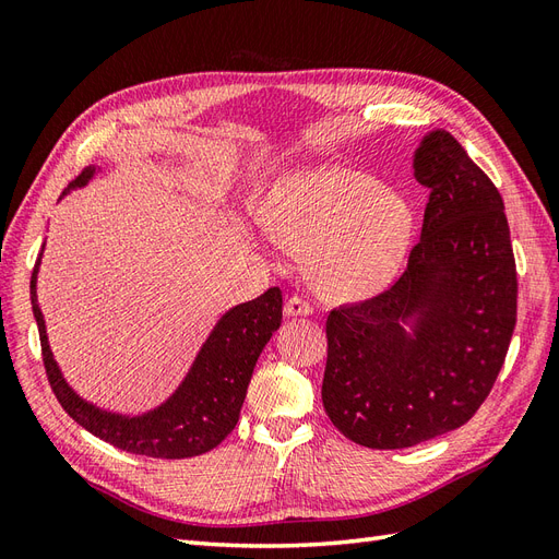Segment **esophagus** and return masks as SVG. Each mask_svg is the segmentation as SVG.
<instances>
[{"instance_id": "1", "label": "esophagus", "mask_w": 559, "mask_h": 559, "mask_svg": "<svg viewBox=\"0 0 559 559\" xmlns=\"http://www.w3.org/2000/svg\"><path fill=\"white\" fill-rule=\"evenodd\" d=\"M284 314L286 317H308V314H312L310 300L298 296V294L289 296V298H286V302H284Z\"/></svg>"}]
</instances>
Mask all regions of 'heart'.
<instances>
[{
	"instance_id": "heart-1",
	"label": "heart",
	"mask_w": 559,
	"mask_h": 559,
	"mask_svg": "<svg viewBox=\"0 0 559 559\" xmlns=\"http://www.w3.org/2000/svg\"><path fill=\"white\" fill-rule=\"evenodd\" d=\"M265 218L280 245L310 253L314 284L335 298L380 292L413 235L411 202L349 167H314L282 179L265 202Z\"/></svg>"
}]
</instances>
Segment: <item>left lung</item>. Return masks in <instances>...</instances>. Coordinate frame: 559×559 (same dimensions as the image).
Segmentation results:
<instances>
[{"mask_svg":"<svg viewBox=\"0 0 559 559\" xmlns=\"http://www.w3.org/2000/svg\"><path fill=\"white\" fill-rule=\"evenodd\" d=\"M415 177L429 200L408 265L326 319L324 411L373 450L466 425L492 392L518 317L511 230L492 179L443 130L417 148ZM403 323L416 324L413 336Z\"/></svg>","mask_w":559,"mask_h":559,"instance_id":"left-lung-1","label":"left lung"}]
</instances>
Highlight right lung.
Returning <instances> with one entry per match:
<instances>
[{"label": "right lung", "instance_id": "1", "mask_svg": "<svg viewBox=\"0 0 559 559\" xmlns=\"http://www.w3.org/2000/svg\"><path fill=\"white\" fill-rule=\"evenodd\" d=\"M93 173L95 167L83 170L70 181L67 191L86 183ZM37 265L32 273L29 296L32 312H35L39 326L46 378L64 413L76 425L118 450L156 456V460H183V456L210 452L235 429L253 366H257L270 335L282 324V292L277 286L222 317L207 343L202 345L189 378L183 380L170 401L142 417H118L81 401L62 380L53 357H50L44 317L37 306Z\"/></svg>", "mask_w": 559, "mask_h": 559}]
</instances>
